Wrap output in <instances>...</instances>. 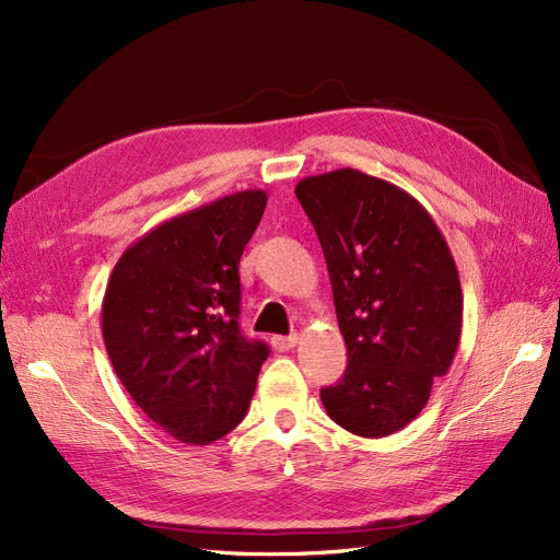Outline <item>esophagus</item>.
Returning a JSON list of instances; mask_svg holds the SVG:
<instances>
[{
	"mask_svg": "<svg viewBox=\"0 0 560 560\" xmlns=\"http://www.w3.org/2000/svg\"><path fill=\"white\" fill-rule=\"evenodd\" d=\"M296 343H299V336H296V334H290V336H273V338H270V346H273L278 352L292 350Z\"/></svg>",
	"mask_w": 560,
	"mask_h": 560,
	"instance_id": "34e87169",
	"label": "esophagus"
}]
</instances>
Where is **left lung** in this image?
<instances>
[{
    "label": "left lung",
    "instance_id": "left-lung-1",
    "mask_svg": "<svg viewBox=\"0 0 560 560\" xmlns=\"http://www.w3.org/2000/svg\"><path fill=\"white\" fill-rule=\"evenodd\" d=\"M294 194L325 252L348 348L346 374L319 389L322 404L352 434H395L425 409L460 343L451 249L411 194L352 167L303 177Z\"/></svg>",
    "mask_w": 560,
    "mask_h": 560
}]
</instances>
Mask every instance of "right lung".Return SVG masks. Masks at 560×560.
I'll use <instances>...</instances> for the list:
<instances>
[{
    "label": "right lung",
    "instance_id": "1",
    "mask_svg": "<svg viewBox=\"0 0 560 560\" xmlns=\"http://www.w3.org/2000/svg\"><path fill=\"white\" fill-rule=\"evenodd\" d=\"M249 189L159 224L116 261L103 338L135 404L182 444L208 446L245 418L268 358L241 334L243 249L266 210Z\"/></svg>",
    "mask_w": 560,
    "mask_h": 560
}]
</instances>
